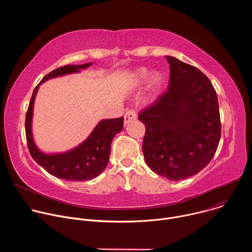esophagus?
Wrapping results in <instances>:
<instances>
[{
    "label": "esophagus",
    "mask_w": 252,
    "mask_h": 252,
    "mask_svg": "<svg viewBox=\"0 0 252 252\" xmlns=\"http://www.w3.org/2000/svg\"><path fill=\"white\" fill-rule=\"evenodd\" d=\"M124 119H125V124L126 125V124H128V123H130L131 121H133V120L136 119V114H135V112H134L133 110H128V111L125 114Z\"/></svg>",
    "instance_id": "obj_1"
}]
</instances>
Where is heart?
<instances>
[{"instance_id": "b5f03b06", "label": "heart", "mask_w": 252, "mask_h": 252, "mask_svg": "<svg viewBox=\"0 0 252 252\" xmlns=\"http://www.w3.org/2000/svg\"><path fill=\"white\" fill-rule=\"evenodd\" d=\"M151 75V70L148 67H138L135 69L134 73L131 76V87L133 89L140 88L149 80ZM150 89L154 94H156L161 87L162 77L158 73H154L150 78Z\"/></svg>"}]
</instances>
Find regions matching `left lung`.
Masks as SVG:
<instances>
[{"mask_svg": "<svg viewBox=\"0 0 252 252\" xmlns=\"http://www.w3.org/2000/svg\"><path fill=\"white\" fill-rule=\"evenodd\" d=\"M167 91L138 115L146 125L142 153L149 167L169 181L198 173L213 158L221 126L218 95L201 71L176 58Z\"/></svg>", "mask_w": 252, "mask_h": 252, "instance_id": "obj_1", "label": "left lung"}]
</instances>
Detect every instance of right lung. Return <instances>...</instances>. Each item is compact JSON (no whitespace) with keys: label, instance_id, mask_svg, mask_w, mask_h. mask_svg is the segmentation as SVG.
Returning <instances> with one entry per match:
<instances>
[{"label":"right lung","instance_id":"add662e5","mask_svg":"<svg viewBox=\"0 0 252 252\" xmlns=\"http://www.w3.org/2000/svg\"><path fill=\"white\" fill-rule=\"evenodd\" d=\"M92 64V63L67 64L51 71L33 90L26 115L27 145L32 158L50 174L64 181H91L104 170L109 163L113 138L124 127V118L101 120L78 147L64 153L46 154L40 151L35 145L32 132L34 98L40 86L48 80L69 74H78L81 69H86Z\"/></svg>","mask_w":252,"mask_h":252}]
</instances>
